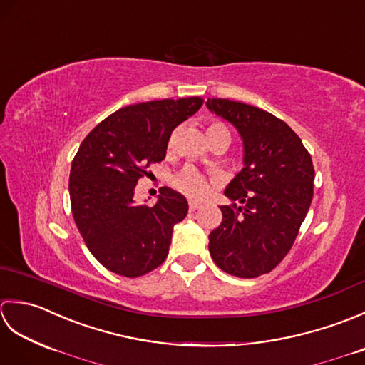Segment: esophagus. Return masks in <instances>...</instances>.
Wrapping results in <instances>:
<instances>
[{
	"label": "esophagus",
	"instance_id": "esophagus-1",
	"mask_svg": "<svg viewBox=\"0 0 365 365\" xmlns=\"http://www.w3.org/2000/svg\"><path fill=\"white\" fill-rule=\"evenodd\" d=\"M197 208H200V204L195 202V200H190V210L195 212V210H197Z\"/></svg>",
	"mask_w": 365,
	"mask_h": 365
}]
</instances>
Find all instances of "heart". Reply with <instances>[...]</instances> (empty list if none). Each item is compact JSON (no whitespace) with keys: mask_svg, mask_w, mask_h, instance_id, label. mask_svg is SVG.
<instances>
[{"mask_svg":"<svg viewBox=\"0 0 365 365\" xmlns=\"http://www.w3.org/2000/svg\"><path fill=\"white\" fill-rule=\"evenodd\" d=\"M221 131H227V128L224 127L221 122H210L207 127V136L221 133ZM173 185L178 191H182L183 195L195 199L205 197L208 192L212 191V182L192 166L183 168L180 173L174 177Z\"/></svg>","mask_w":365,"mask_h":365,"instance_id":"1","label":"heart"}]
</instances>
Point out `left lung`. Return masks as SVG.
I'll list each match as a JSON object with an SVG mask.
<instances>
[{
	"label": "left lung",
	"instance_id": "obj_1",
	"mask_svg": "<svg viewBox=\"0 0 365 365\" xmlns=\"http://www.w3.org/2000/svg\"><path fill=\"white\" fill-rule=\"evenodd\" d=\"M207 106L238 130L245 149V168L224 191L232 204L220 207L208 251L232 276L267 274L292 250L311 207V153L284 120L257 106L227 98H208Z\"/></svg>",
	"mask_w": 365,
	"mask_h": 365
}]
</instances>
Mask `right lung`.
Listing matches in <instances>:
<instances>
[{"label":"right lung","mask_w":365,"mask_h":365,"mask_svg":"<svg viewBox=\"0 0 365 365\" xmlns=\"http://www.w3.org/2000/svg\"><path fill=\"white\" fill-rule=\"evenodd\" d=\"M200 97L120 108L84 138L72 161L68 191L76 227L92 255L115 274L139 277L166 260L174 224L188 213L180 192L160 188L153 207L135 188L166 157L170 133L195 114Z\"/></svg>","instance_id":"right-lung-1"}]
</instances>
